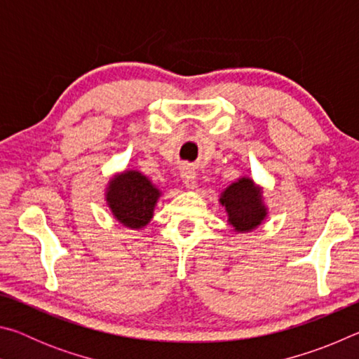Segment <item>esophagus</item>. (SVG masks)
<instances>
[{"mask_svg":"<svg viewBox=\"0 0 359 359\" xmlns=\"http://www.w3.org/2000/svg\"><path fill=\"white\" fill-rule=\"evenodd\" d=\"M180 175H182V180H184V184H185L187 188H194V187H196V172H194L193 168L182 166Z\"/></svg>","mask_w":359,"mask_h":359,"instance_id":"esophagus-1","label":"esophagus"}]
</instances>
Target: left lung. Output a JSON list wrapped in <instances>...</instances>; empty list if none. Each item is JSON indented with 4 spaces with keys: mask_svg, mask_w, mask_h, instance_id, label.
I'll return each instance as SVG.
<instances>
[{
    "mask_svg": "<svg viewBox=\"0 0 359 359\" xmlns=\"http://www.w3.org/2000/svg\"><path fill=\"white\" fill-rule=\"evenodd\" d=\"M220 203L226 208L229 223L238 231H252L266 217V209L261 204V190L247 177L229 185L223 191Z\"/></svg>",
    "mask_w": 359,
    "mask_h": 359,
    "instance_id": "1",
    "label": "left lung"
}]
</instances>
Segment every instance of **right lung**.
Returning a JSON list of instances; mask_svg holds the SVG:
<instances>
[{
	"instance_id": "obj_1",
	"label": "right lung",
	"mask_w": 359,
	"mask_h": 359,
	"mask_svg": "<svg viewBox=\"0 0 359 359\" xmlns=\"http://www.w3.org/2000/svg\"><path fill=\"white\" fill-rule=\"evenodd\" d=\"M160 191L141 172L128 171L111 180L107 203L118 222L130 228H142L154 215Z\"/></svg>"
}]
</instances>
